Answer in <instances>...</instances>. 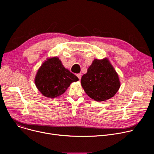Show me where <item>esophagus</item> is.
I'll return each instance as SVG.
<instances>
[{"label": "esophagus", "instance_id": "obj_1", "mask_svg": "<svg viewBox=\"0 0 154 154\" xmlns=\"http://www.w3.org/2000/svg\"><path fill=\"white\" fill-rule=\"evenodd\" d=\"M77 77L79 78V79L80 80V79H81V77H82V74H77Z\"/></svg>", "mask_w": 154, "mask_h": 154}]
</instances>
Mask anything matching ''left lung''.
Listing matches in <instances>:
<instances>
[{
  "instance_id": "left-lung-1",
  "label": "left lung",
  "mask_w": 154,
  "mask_h": 154,
  "mask_svg": "<svg viewBox=\"0 0 154 154\" xmlns=\"http://www.w3.org/2000/svg\"><path fill=\"white\" fill-rule=\"evenodd\" d=\"M81 84L88 96L98 102L113 97L120 87L118 75L107 59H95Z\"/></svg>"
}]
</instances>
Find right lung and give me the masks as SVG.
<instances>
[{"mask_svg":"<svg viewBox=\"0 0 154 154\" xmlns=\"http://www.w3.org/2000/svg\"><path fill=\"white\" fill-rule=\"evenodd\" d=\"M79 80L77 77L65 69L58 58L48 60L39 69L35 85L46 97L54 98L63 94L72 82Z\"/></svg>","mask_w":154,"mask_h":154,"instance_id":"obj_1","label":"right lung"}]
</instances>
